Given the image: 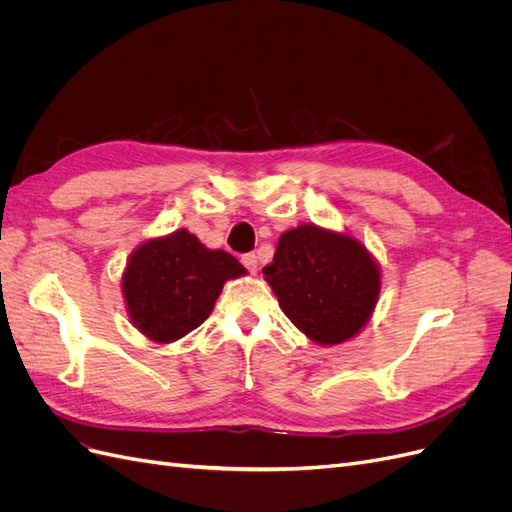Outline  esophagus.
Segmentation results:
<instances>
[{
    "label": "esophagus",
    "mask_w": 512,
    "mask_h": 512,
    "mask_svg": "<svg viewBox=\"0 0 512 512\" xmlns=\"http://www.w3.org/2000/svg\"><path fill=\"white\" fill-rule=\"evenodd\" d=\"M241 262H243V267L250 271L252 275L258 271V256L256 254H245L243 258H241Z\"/></svg>",
    "instance_id": "34e87169"
}]
</instances>
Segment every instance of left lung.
Here are the masks:
<instances>
[{
    "mask_svg": "<svg viewBox=\"0 0 512 512\" xmlns=\"http://www.w3.org/2000/svg\"><path fill=\"white\" fill-rule=\"evenodd\" d=\"M262 275L288 320L318 346L359 335L382 288L380 265L365 243L312 222L282 232Z\"/></svg>",
    "mask_w": 512,
    "mask_h": 512,
    "instance_id": "left-lung-1",
    "label": "left lung"
}]
</instances>
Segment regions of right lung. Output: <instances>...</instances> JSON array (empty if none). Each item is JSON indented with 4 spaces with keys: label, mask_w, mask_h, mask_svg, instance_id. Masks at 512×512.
Segmentation results:
<instances>
[{
    "label": "right lung",
    "mask_w": 512,
    "mask_h": 512,
    "mask_svg": "<svg viewBox=\"0 0 512 512\" xmlns=\"http://www.w3.org/2000/svg\"><path fill=\"white\" fill-rule=\"evenodd\" d=\"M245 275L235 256L209 250L179 228L134 247L121 273V294L138 333L173 344L209 318L228 280Z\"/></svg>",
    "instance_id": "add662e5"
}]
</instances>
